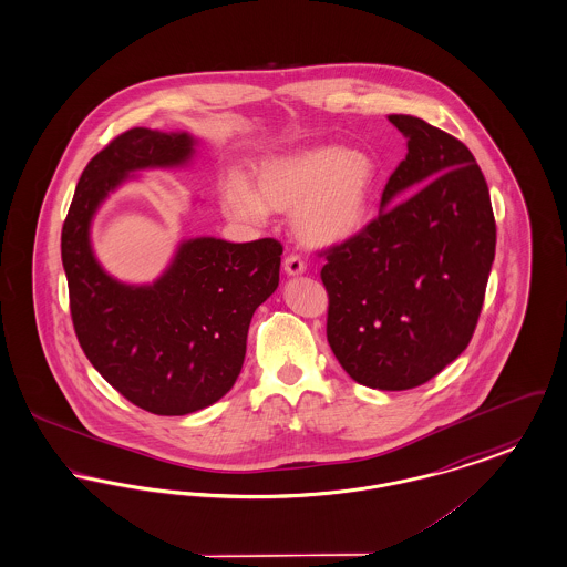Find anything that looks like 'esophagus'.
I'll return each instance as SVG.
<instances>
[{"label":"esophagus","instance_id":"obj_1","mask_svg":"<svg viewBox=\"0 0 567 567\" xmlns=\"http://www.w3.org/2000/svg\"><path fill=\"white\" fill-rule=\"evenodd\" d=\"M285 271L289 274V276H298V274H303L306 271V264L301 261L298 255H289L287 259H285Z\"/></svg>","mask_w":567,"mask_h":567}]
</instances>
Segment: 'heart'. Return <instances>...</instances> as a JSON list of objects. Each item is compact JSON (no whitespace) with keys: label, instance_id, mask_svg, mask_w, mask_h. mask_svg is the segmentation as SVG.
Masks as SVG:
<instances>
[{"label":"heart","instance_id":"heart-1","mask_svg":"<svg viewBox=\"0 0 567 567\" xmlns=\"http://www.w3.org/2000/svg\"><path fill=\"white\" fill-rule=\"evenodd\" d=\"M374 186L377 165L367 152L319 145L267 158L250 186L231 175L220 186V205L244 223H261L267 212H293L301 241L333 246L367 227Z\"/></svg>","mask_w":567,"mask_h":567}]
</instances>
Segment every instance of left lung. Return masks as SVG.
I'll use <instances>...</instances> for the list:
<instances>
[{
    "mask_svg": "<svg viewBox=\"0 0 567 567\" xmlns=\"http://www.w3.org/2000/svg\"><path fill=\"white\" fill-rule=\"evenodd\" d=\"M390 122L409 152L385 184L379 216L319 257L336 360L353 381L400 392L431 381L471 342L497 225L463 141L413 115Z\"/></svg>",
    "mask_w": 567,
    "mask_h": 567,
    "instance_id": "8db88e82",
    "label": "left lung"
}]
</instances>
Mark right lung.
Segmentation results:
<instances>
[{
  "mask_svg": "<svg viewBox=\"0 0 567 567\" xmlns=\"http://www.w3.org/2000/svg\"><path fill=\"white\" fill-rule=\"evenodd\" d=\"M186 133L131 128L83 168L62 227L70 317L92 367L122 396L156 415H186L234 388L255 310L276 291L282 244L199 237L184 241L152 287H126L102 271L90 220L131 171L188 161Z\"/></svg>",
  "mask_w": 567,
  "mask_h": 567,
  "instance_id": "right-lung-1",
  "label": "right lung"
}]
</instances>
